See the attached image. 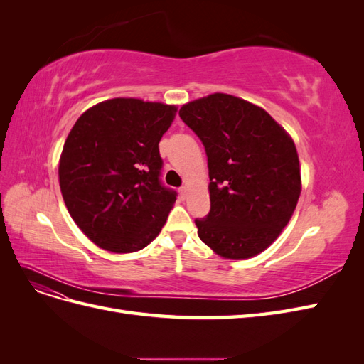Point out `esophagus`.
Returning a JSON list of instances; mask_svg holds the SVG:
<instances>
[{
	"label": "esophagus",
	"mask_w": 364,
	"mask_h": 364,
	"mask_svg": "<svg viewBox=\"0 0 364 364\" xmlns=\"http://www.w3.org/2000/svg\"><path fill=\"white\" fill-rule=\"evenodd\" d=\"M179 194H181L182 199H185V197H186V186H181V188H179Z\"/></svg>",
	"instance_id": "esophagus-1"
}]
</instances>
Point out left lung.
Instances as JSON below:
<instances>
[{"label":"left lung","mask_w":364,"mask_h":364,"mask_svg":"<svg viewBox=\"0 0 364 364\" xmlns=\"http://www.w3.org/2000/svg\"><path fill=\"white\" fill-rule=\"evenodd\" d=\"M208 156L211 209L197 234L223 258L255 257L278 238L301 196L293 139L264 109L229 94L181 107Z\"/></svg>","instance_id":"1"}]
</instances>
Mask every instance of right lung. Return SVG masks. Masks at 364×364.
<instances>
[{
	"label": "right lung",
	"instance_id": "1",
	"mask_svg": "<svg viewBox=\"0 0 364 364\" xmlns=\"http://www.w3.org/2000/svg\"><path fill=\"white\" fill-rule=\"evenodd\" d=\"M176 106L112 98L87 109L65 141V205L92 243L114 253L146 247L161 232L176 193L161 182L159 141Z\"/></svg>",
	"mask_w": 364,
	"mask_h": 364
}]
</instances>
